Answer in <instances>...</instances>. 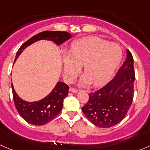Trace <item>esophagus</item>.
<instances>
[{
	"mask_svg": "<svg viewBox=\"0 0 150 150\" xmlns=\"http://www.w3.org/2000/svg\"><path fill=\"white\" fill-rule=\"evenodd\" d=\"M69 91L72 92V93H78V89L73 88H69Z\"/></svg>",
	"mask_w": 150,
	"mask_h": 150,
	"instance_id": "esophagus-1",
	"label": "esophagus"
}]
</instances>
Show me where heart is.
<instances>
[{
  "label": "heart",
  "instance_id": "heart-1",
  "mask_svg": "<svg viewBox=\"0 0 150 150\" xmlns=\"http://www.w3.org/2000/svg\"><path fill=\"white\" fill-rule=\"evenodd\" d=\"M121 59L122 50L116 43L98 37L80 39L72 43L69 53H63L64 76L72 82L83 66L80 86H100L111 78Z\"/></svg>",
  "mask_w": 150,
  "mask_h": 150
}]
</instances>
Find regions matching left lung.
<instances>
[{
	"instance_id": "1",
	"label": "left lung",
	"mask_w": 150,
	"mask_h": 150,
	"mask_svg": "<svg viewBox=\"0 0 150 150\" xmlns=\"http://www.w3.org/2000/svg\"><path fill=\"white\" fill-rule=\"evenodd\" d=\"M126 59L115 78L103 88L89 93L82 111L91 122L99 128H110L126 115L134 98L135 72L132 54L126 50Z\"/></svg>"
}]
</instances>
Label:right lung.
<instances>
[{
  "label": "right lung",
  "mask_w": 150,
  "mask_h": 150,
  "mask_svg": "<svg viewBox=\"0 0 150 150\" xmlns=\"http://www.w3.org/2000/svg\"><path fill=\"white\" fill-rule=\"evenodd\" d=\"M72 36L67 32L62 31H44L38 33L22 45L16 52L13 64L27 47L38 40H51L57 46H59L70 39ZM11 87L15 107L18 112L24 120L35 125H43L57 117L62 109L63 102L68 95V90L69 88L64 83L59 81L46 97L37 102H30L21 99L18 96L13 83H11Z\"/></svg>",
  "instance_id": "right-lung-1"
}]
</instances>
